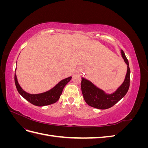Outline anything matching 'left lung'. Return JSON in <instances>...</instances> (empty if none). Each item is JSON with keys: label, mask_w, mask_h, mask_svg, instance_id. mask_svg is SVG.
Segmentation results:
<instances>
[{"label": "left lung", "mask_w": 148, "mask_h": 148, "mask_svg": "<svg viewBox=\"0 0 148 148\" xmlns=\"http://www.w3.org/2000/svg\"><path fill=\"white\" fill-rule=\"evenodd\" d=\"M121 54L127 65V71L123 83L112 94H106L102 89L96 87L90 81L82 78L81 88L83 96L85 102L89 106L99 109L110 108L111 107L117 104L128 92L130 82V70L128 60L122 50H121Z\"/></svg>", "instance_id": "left-lung-1"}]
</instances>
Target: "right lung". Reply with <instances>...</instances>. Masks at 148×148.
I'll list each match as a JSON object with an SVG mask.
<instances>
[{"label":"right lung","mask_w":148,"mask_h":148,"mask_svg":"<svg viewBox=\"0 0 148 148\" xmlns=\"http://www.w3.org/2000/svg\"><path fill=\"white\" fill-rule=\"evenodd\" d=\"M71 79V77H70L61 80L59 83L48 91L36 94V95H31V94L26 92L21 88L18 83L16 76L15 73V83L17 91L26 101L36 106H45L56 102L59 99L65 86L70 81Z\"/></svg>","instance_id":"1"}]
</instances>
